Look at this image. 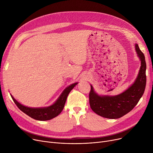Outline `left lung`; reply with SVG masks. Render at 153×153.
<instances>
[{"label":"left lung","mask_w":153,"mask_h":153,"mask_svg":"<svg viewBox=\"0 0 153 153\" xmlns=\"http://www.w3.org/2000/svg\"><path fill=\"white\" fill-rule=\"evenodd\" d=\"M135 51L141 61V66L134 82L122 93L116 95H100L91 85L89 103L92 110L97 115L107 118L117 119L130 112L144 94L146 84V64L144 54L138 44Z\"/></svg>","instance_id":"1"}]
</instances>
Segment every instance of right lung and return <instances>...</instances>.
Returning a JSON list of instances; mask_svg holds the SVG:
<instances>
[{
    "instance_id": "right-lung-1",
    "label": "right lung",
    "mask_w": 153,
    "mask_h": 153,
    "mask_svg": "<svg viewBox=\"0 0 153 153\" xmlns=\"http://www.w3.org/2000/svg\"><path fill=\"white\" fill-rule=\"evenodd\" d=\"M77 84L78 82H75L67 87L62 91L58 99L54 102V103H53L50 106L45 107L33 108L25 106L19 102L17 100L15 99V98L11 94L10 95L13 102L16 104V105L23 113H25V114L35 120H39V121H46V120H50L56 117H57L61 113L63 110L64 105H65L68 95H69L71 90Z\"/></svg>"
}]
</instances>
